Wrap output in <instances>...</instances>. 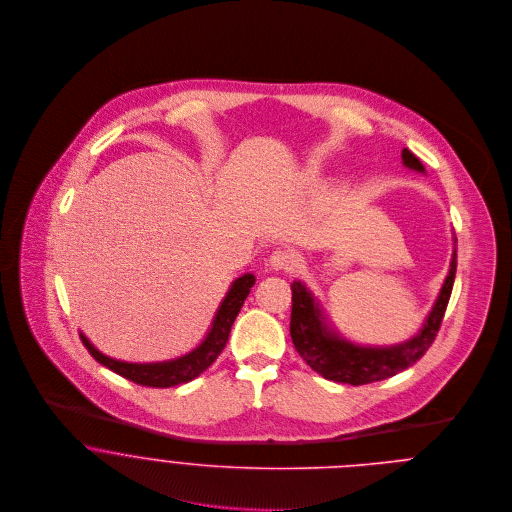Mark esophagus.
Here are the masks:
<instances>
[{"instance_id": "1", "label": "esophagus", "mask_w": 512, "mask_h": 512, "mask_svg": "<svg viewBox=\"0 0 512 512\" xmlns=\"http://www.w3.org/2000/svg\"><path fill=\"white\" fill-rule=\"evenodd\" d=\"M297 264H299V260H297V254H293L292 250H274L272 252V256H270V260H268V266H270V270H276V272H280V270H284V272H292L297 268Z\"/></svg>"}]
</instances>
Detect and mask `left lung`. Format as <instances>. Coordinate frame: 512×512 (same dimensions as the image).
I'll return each instance as SVG.
<instances>
[{"label":"left lung","instance_id":"left-lung-1","mask_svg":"<svg viewBox=\"0 0 512 512\" xmlns=\"http://www.w3.org/2000/svg\"><path fill=\"white\" fill-rule=\"evenodd\" d=\"M402 163L408 169L426 173L422 161L406 147L402 149ZM455 242L457 238L453 234V254L449 262V272L443 280V286L439 290L432 311L424 319L420 331L398 345L370 347L345 339L331 325V321H327V315L319 299L303 282L295 280L292 284L290 333L293 347L299 353V357L323 378L353 386L390 378L420 361L438 335L439 325L451 295L457 268Z\"/></svg>","mask_w":512,"mask_h":512}]
</instances>
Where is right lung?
I'll use <instances>...</instances> for the list:
<instances>
[{"label": "right lung", "instance_id": "right-lung-1", "mask_svg": "<svg viewBox=\"0 0 512 512\" xmlns=\"http://www.w3.org/2000/svg\"><path fill=\"white\" fill-rule=\"evenodd\" d=\"M256 278L254 274H242L240 278H236L228 292L224 295V299L220 301L219 309L213 317V323L205 335V339L191 349L189 353L177 357V359H169V361H157V363H128V361H120V359H112L104 353H100L84 333H80V339L84 343V347L88 349V353L106 368L114 370L116 374L142 384V386H151V388H169V386H177V384H185L193 378H197L201 372H205L209 366L217 361L226 341L230 335V327L244 303V299L248 297L250 288L254 286Z\"/></svg>", "mask_w": 512, "mask_h": 512}]
</instances>
